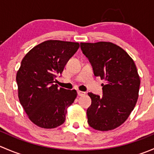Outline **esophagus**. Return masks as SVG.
Instances as JSON below:
<instances>
[{
	"label": "esophagus",
	"mask_w": 154,
	"mask_h": 154,
	"mask_svg": "<svg viewBox=\"0 0 154 154\" xmlns=\"http://www.w3.org/2000/svg\"><path fill=\"white\" fill-rule=\"evenodd\" d=\"M77 94H78L79 96H83L86 94V93L84 92V91H77Z\"/></svg>",
	"instance_id": "esophagus-1"
}]
</instances>
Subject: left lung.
Returning a JSON list of instances; mask_svg holds the SVG:
<instances>
[{
	"mask_svg": "<svg viewBox=\"0 0 154 154\" xmlns=\"http://www.w3.org/2000/svg\"><path fill=\"white\" fill-rule=\"evenodd\" d=\"M83 54L92 66L94 74L104 79L103 95L88 92L91 106L88 124L100 131L122 125L133 111L139 97L140 79L137 68L125 50L111 42L80 43Z\"/></svg>",
	"mask_w": 154,
	"mask_h": 154,
	"instance_id": "obj_1",
	"label": "left lung"
}]
</instances>
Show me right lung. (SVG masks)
Masks as SVG:
<instances>
[{"label": "right lung", "mask_w": 154, "mask_h": 154, "mask_svg": "<svg viewBox=\"0 0 154 154\" xmlns=\"http://www.w3.org/2000/svg\"><path fill=\"white\" fill-rule=\"evenodd\" d=\"M77 42L48 40L27 53L17 72L18 98L29 120L40 127L55 128L66 121L77 91L60 88L54 79L77 52Z\"/></svg>", "instance_id": "1"}]
</instances>
